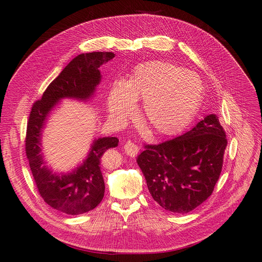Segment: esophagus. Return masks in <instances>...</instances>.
Returning a JSON list of instances; mask_svg holds the SVG:
<instances>
[{
    "label": "esophagus",
    "instance_id": "34e87169",
    "mask_svg": "<svg viewBox=\"0 0 262 262\" xmlns=\"http://www.w3.org/2000/svg\"><path fill=\"white\" fill-rule=\"evenodd\" d=\"M124 149H125V153L128 155V156H132V157H135L137 156V154L139 153V146L128 141L125 143V145H124Z\"/></svg>",
    "mask_w": 262,
    "mask_h": 262
}]
</instances>
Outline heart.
<instances>
[{
	"label": "heart",
	"instance_id": "obj_1",
	"mask_svg": "<svg viewBox=\"0 0 262 262\" xmlns=\"http://www.w3.org/2000/svg\"><path fill=\"white\" fill-rule=\"evenodd\" d=\"M203 82L198 74L161 60L138 64L128 79L113 82L108 92L112 121L123 125L143 100L142 116L150 134L170 137L183 132L202 103Z\"/></svg>",
	"mask_w": 262,
	"mask_h": 262
}]
</instances>
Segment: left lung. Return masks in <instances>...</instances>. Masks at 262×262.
<instances>
[{
  "mask_svg": "<svg viewBox=\"0 0 262 262\" xmlns=\"http://www.w3.org/2000/svg\"><path fill=\"white\" fill-rule=\"evenodd\" d=\"M226 145L225 132L212 114L177 138L145 145L137 163L156 203L168 211L188 213L211 195Z\"/></svg>",
  "mask_w": 262,
  "mask_h": 262,
  "instance_id": "8db88e82",
  "label": "left lung"
}]
</instances>
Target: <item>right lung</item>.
<instances>
[{"label": "right lung", "instance_id": "right-lung-1", "mask_svg": "<svg viewBox=\"0 0 262 262\" xmlns=\"http://www.w3.org/2000/svg\"><path fill=\"white\" fill-rule=\"evenodd\" d=\"M115 57L113 52L82 53L69 62L55 78L41 100L32 108L27 122L25 150L40 195L52 208L67 214H81L94 209L103 200L104 178L101 159L108 148L118 146L116 137L94 139L86 159L68 173H54L46 166L42 132L52 110L62 99L89 101L101 82L99 68Z\"/></svg>", "mask_w": 262, "mask_h": 262}]
</instances>
